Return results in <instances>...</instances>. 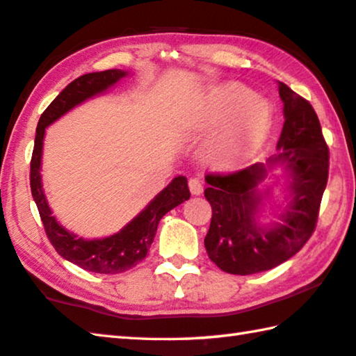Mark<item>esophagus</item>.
<instances>
[{
    "label": "esophagus",
    "instance_id": "34e87169",
    "mask_svg": "<svg viewBox=\"0 0 356 356\" xmlns=\"http://www.w3.org/2000/svg\"><path fill=\"white\" fill-rule=\"evenodd\" d=\"M188 188H190V191H191V195L199 196L200 193H202L204 186H202V182H200L199 179H196V177H191V179L188 180Z\"/></svg>",
    "mask_w": 356,
    "mask_h": 356
}]
</instances>
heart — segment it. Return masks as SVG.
I'll return each instance as SVG.
<instances>
[{
	"label": "heart",
	"instance_id": "1",
	"mask_svg": "<svg viewBox=\"0 0 356 356\" xmlns=\"http://www.w3.org/2000/svg\"><path fill=\"white\" fill-rule=\"evenodd\" d=\"M235 115L230 126L229 140L216 147L219 156H234L250 151L266 138L270 127V108L266 102L257 99L252 90L238 83H230L210 95L202 108V120L207 126H219Z\"/></svg>",
	"mask_w": 356,
	"mask_h": 356
}]
</instances>
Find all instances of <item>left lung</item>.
Wrapping results in <instances>:
<instances>
[{"mask_svg":"<svg viewBox=\"0 0 356 356\" xmlns=\"http://www.w3.org/2000/svg\"><path fill=\"white\" fill-rule=\"evenodd\" d=\"M283 124L279 152L268 160L291 177L293 200L282 213V224L263 227L257 222L261 200L258 184L266 176L264 165L236 172H210L204 191L211 205V222L204 240L210 260L224 273L250 275L279 266L309 240L318 222L321 200L328 180V146L313 106L279 83Z\"/></svg>","mask_w":356,"mask_h":356,"instance_id":"obj_1","label":"left lung"}]
</instances>
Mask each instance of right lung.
<instances>
[{
    "label": "right lung",
    "mask_w": 356,
    "mask_h": 356,
    "mask_svg": "<svg viewBox=\"0 0 356 356\" xmlns=\"http://www.w3.org/2000/svg\"><path fill=\"white\" fill-rule=\"evenodd\" d=\"M124 76H127V71L106 70L99 73L83 74L70 82L38 120L34 151L31 159V191L40 213L48 240L54 245L57 254L65 260L96 274H120L137 266L141 260H145L151 248L160 219L174 207L190 199L186 179L184 176L172 179V182L163 191H160L149 205L124 229L102 240H83L74 234H70L56 221L54 216H51V209L44 197L40 176L44 129L74 106L102 93Z\"/></svg>",
    "instance_id": "1"
}]
</instances>
